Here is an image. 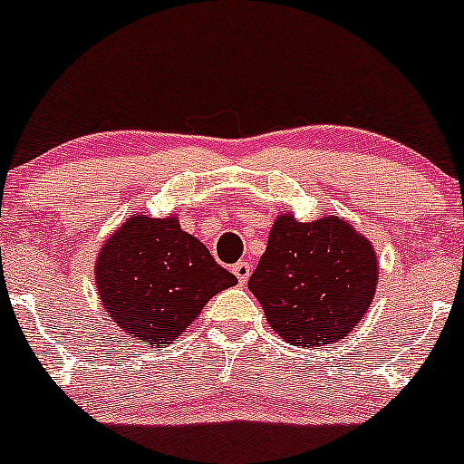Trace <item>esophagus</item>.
I'll list each match as a JSON object with an SVG mask.
<instances>
[{"label":"esophagus","mask_w":464,"mask_h":464,"mask_svg":"<svg viewBox=\"0 0 464 464\" xmlns=\"http://www.w3.org/2000/svg\"><path fill=\"white\" fill-rule=\"evenodd\" d=\"M232 272L237 275V279L241 281V284H246L247 276H250V272H252V266L247 264V261H238V264L232 266Z\"/></svg>","instance_id":"1"}]
</instances>
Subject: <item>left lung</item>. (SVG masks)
Here are the masks:
<instances>
[{
    "instance_id": "left-lung-1",
    "label": "left lung",
    "mask_w": 464,
    "mask_h": 464,
    "mask_svg": "<svg viewBox=\"0 0 464 464\" xmlns=\"http://www.w3.org/2000/svg\"><path fill=\"white\" fill-rule=\"evenodd\" d=\"M377 259L371 243L337 217L299 223L279 217L247 279L267 324L293 346L337 342L373 302Z\"/></svg>"
}]
</instances>
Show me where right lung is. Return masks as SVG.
Listing matches in <instances>:
<instances>
[{
    "label": "right lung",
    "instance_id": "right-lung-1",
    "mask_svg": "<svg viewBox=\"0 0 464 464\" xmlns=\"http://www.w3.org/2000/svg\"><path fill=\"white\" fill-rule=\"evenodd\" d=\"M95 284L109 317L150 346L169 343L237 276L174 217H131L102 246Z\"/></svg>",
    "mask_w": 464,
    "mask_h": 464
}]
</instances>
